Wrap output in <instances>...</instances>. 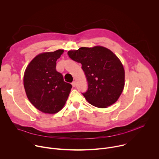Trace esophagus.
Segmentation results:
<instances>
[{
    "mask_svg": "<svg viewBox=\"0 0 159 159\" xmlns=\"http://www.w3.org/2000/svg\"><path fill=\"white\" fill-rule=\"evenodd\" d=\"M72 86H73L74 87H75V85H76V83H75V81H73V82H72Z\"/></svg>",
    "mask_w": 159,
    "mask_h": 159,
    "instance_id": "1",
    "label": "esophagus"
}]
</instances>
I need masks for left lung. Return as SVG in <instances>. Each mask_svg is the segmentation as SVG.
<instances>
[{"label":"left lung","mask_w":159,"mask_h":159,"mask_svg":"<svg viewBox=\"0 0 159 159\" xmlns=\"http://www.w3.org/2000/svg\"><path fill=\"white\" fill-rule=\"evenodd\" d=\"M68 55L82 64L88 84L87 91L82 94L90 104L106 108L117 101L125 86V70L114 53L96 46L70 50Z\"/></svg>","instance_id":"left-lung-1"}]
</instances>
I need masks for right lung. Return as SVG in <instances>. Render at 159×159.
Returning <instances> with one entry per match:
<instances>
[{"label": "right lung", "instance_id": "obj_1", "mask_svg": "<svg viewBox=\"0 0 159 159\" xmlns=\"http://www.w3.org/2000/svg\"><path fill=\"white\" fill-rule=\"evenodd\" d=\"M63 50L43 53L29 63L24 75V87L31 104L40 111L54 114L64 106L72 87L56 70Z\"/></svg>", "mask_w": 159, "mask_h": 159}]
</instances>
